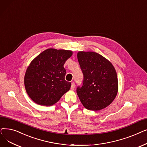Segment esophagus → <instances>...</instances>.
I'll list each match as a JSON object with an SVG mask.
<instances>
[{
	"label": "esophagus",
	"mask_w": 147,
	"mask_h": 147,
	"mask_svg": "<svg viewBox=\"0 0 147 147\" xmlns=\"http://www.w3.org/2000/svg\"><path fill=\"white\" fill-rule=\"evenodd\" d=\"M75 83H74V82H72V83L71 84V89L72 90H74L75 89Z\"/></svg>",
	"instance_id": "obj_1"
}]
</instances>
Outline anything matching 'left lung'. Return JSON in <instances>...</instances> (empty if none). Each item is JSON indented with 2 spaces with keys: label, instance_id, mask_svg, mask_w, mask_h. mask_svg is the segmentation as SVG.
Here are the masks:
<instances>
[{
  "label": "left lung",
  "instance_id": "obj_1",
  "mask_svg": "<svg viewBox=\"0 0 147 147\" xmlns=\"http://www.w3.org/2000/svg\"><path fill=\"white\" fill-rule=\"evenodd\" d=\"M77 57L84 75L82 86L76 88L80 101L88 110L106 108L118 92V79L114 66L95 52L79 51Z\"/></svg>",
  "mask_w": 147,
  "mask_h": 147
}]
</instances>
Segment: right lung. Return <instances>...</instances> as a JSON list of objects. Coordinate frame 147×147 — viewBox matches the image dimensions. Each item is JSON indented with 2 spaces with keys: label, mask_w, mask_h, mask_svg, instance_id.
<instances>
[{
  "label": "right lung",
  "mask_w": 147,
  "mask_h": 147,
  "mask_svg": "<svg viewBox=\"0 0 147 147\" xmlns=\"http://www.w3.org/2000/svg\"><path fill=\"white\" fill-rule=\"evenodd\" d=\"M72 51L49 48L34 58L24 76L26 92L38 105L51 106L69 90L71 83L65 80L63 65Z\"/></svg>",
  "instance_id": "1"
}]
</instances>
